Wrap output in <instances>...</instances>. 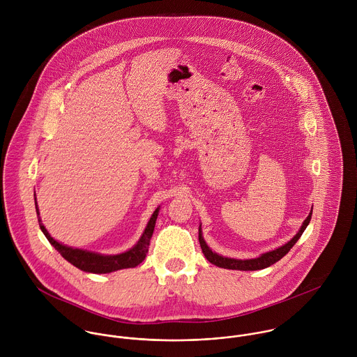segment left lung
<instances>
[{
  "mask_svg": "<svg viewBox=\"0 0 357 357\" xmlns=\"http://www.w3.org/2000/svg\"><path fill=\"white\" fill-rule=\"evenodd\" d=\"M310 217H312V210L309 213V215L306 217L301 229L298 231V234L290 241L287 242L284 246L276 249V250H272V252H268L265 255L258 257V258H253V259H235V258H227V257H222V255H215L213 253L207 245L204 243V238L202 235L199 234V243H201V249L204 252V257L207 258L208 262L220 266V268H225V269H238V271H257V269H264V268H268L271 266L272 264L278 262L280 258H283L284 255H287L290 252V249L297 243V241L301 238V235L304 234L309 221H310Z\"/></svg>",
  "mask_w": 357,
  "mask_h": 357,
  "instance_id": "obj_1",
  "label": "left lung"
}]
</instances>
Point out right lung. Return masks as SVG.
I'll return each mask as SVG.
<instances>
[{
    "label": "right lung",
    "mask_w": 357,
    "mask_h": 357,
    "mask_svg": "<svg viewBox=\"0 0 357 357\" xmlns=\"http://www.w3.org/2000/svg\"><path fill=\"white\" fill-rule=\"evenodd\" d=\"M36 210L38 214V207L36 202ZM158 211L159 208H156L153 211L147 228L143 234V236L140 238V241L137 242V245L130 249L126 253L116 255H102L93 252H86V250H81V249H73L64 245H60L59 242H56L51 235L48 234V231L45 229V227L41 222V218L38 215V222H40V228L44 232V235L47 236V239L50 241L52 246L63 255L68 262H71L74 266H77L81 271L85 272H92V273H109L118 269H125V268H135L139 264H142L146 258V255L149 253V246H150V241L153 234V228H155V221L158 217Z\"/></svg>",
    "instance_id": "1"
}]
</instances>
